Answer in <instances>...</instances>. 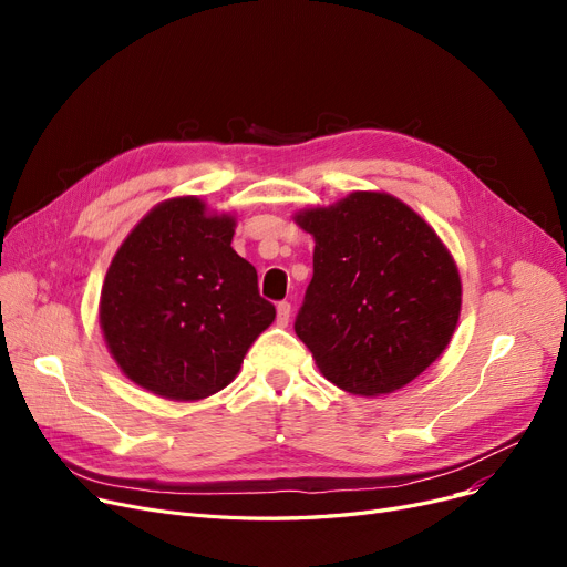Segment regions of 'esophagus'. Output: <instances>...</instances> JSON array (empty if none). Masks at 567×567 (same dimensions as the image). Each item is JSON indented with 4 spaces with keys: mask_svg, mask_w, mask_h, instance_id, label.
<instances>
[{
    "mask_svg": "<svg viewBox=\"0 0 567 567\" xmlns=\"http://www.w3.org/2000/svg\"><path fill=\"white\" fill-rule=\"evenodd\" d=\"M289 317H291V303H287V301L278 303V323H280V326H287V323H289Z\"/></svg>",
    "mask_w": 567,
    "mask_h": 567,
    "instance_id": "1",
    "label": "esophagus"
}]
</instances>
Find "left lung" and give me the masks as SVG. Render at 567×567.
Masks as SVG:
<instances>
[{
	"mask_svg": "<svg viewBox=\"0 0 567 567\" xmlns=\"http://www.w3.org/2000/svg\"><path fill=\"white\" fill-rule=\"evenodd\" d=\"M293 223L315 238V274L293 331L338 389L389 395L449 347L462 310L457 264L402 199L353 190Z\"/></svg>",
	"mask_w": 567,
	"mask_h": 567,
	"instance_id": "8db88e82",
	"label": "left lung"
}]
</instances>
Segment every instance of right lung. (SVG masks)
<instances>
[{"label":"right lung","mask_w":567,"mask_h":567,"mask_svg":"<svg viewBox=\"0 0 567 567\" xmlns=\"http://www.w3.org/2000/svg\"><path fill=\"white\" fill-rule=\"evenodd\" d=\"M236 216L195 195L156 204L124 238L101 289L105 344L140 389L172 402L212 398L234 381L276 308L231 248Z\"/></svg>","instance_id":"obj_1"}]
</instances>
